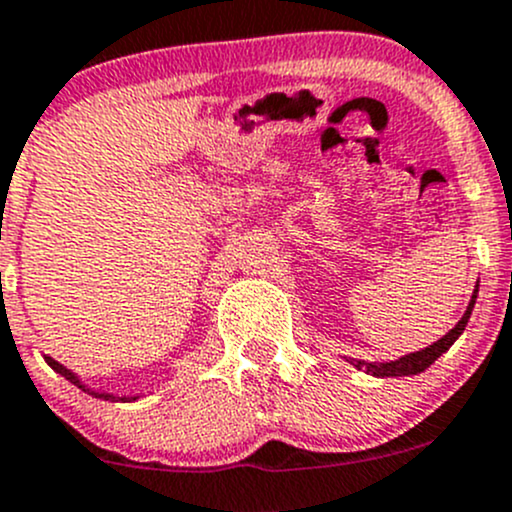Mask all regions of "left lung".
<instances>
[{"label":"left lung","mask_w":512,"mask_h":512,"mask_svg":"<svg viewBox=\"0 0 512 512\" xmlns=\"http://www.w3.org/2000/svg\"><path fill=\"white\" fill-rule=\"evenodd\" d=\"M476 297H478V287L473 289V297H471V304H468L466 314L461 317V322L456 324V327L451 329V332L446 334V337H441L438 342H433L431 347L421 349V352H414V354H406L401 356V359L396 361H371V364H366V361H356L352 359V364L356 369H361L364 366L366 371H369L371 376H379V379H386V376H411V374H421V371H426L428 366L433 364V361L438 359L441 354H446L448 349H451V344L456 342L458 337L463 334V329H466L468 319H471V312H473V304H476Z\"/></svg>","instance_id":"obj_1"}]
</instances>
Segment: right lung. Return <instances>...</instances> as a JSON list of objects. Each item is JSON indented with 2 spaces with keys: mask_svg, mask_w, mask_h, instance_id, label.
Masks as SVG:
<instances>
[{
  "mask_svg": "<svg viewBox=\"0 0 512 512\" xmlns=\"http://www.w3.org/2000/svg\"><path fill=\"white\" fill-rule=\"evenodd\" d=\"M44 359H46V364H49L51 369L56 371V374H61V376H64V379H69L71 384H76V386H79V389L89 391V394H91V396H96V399H103V401H136V399H138V396H113V394H98V391H91V389H86V386L81 384V381H79V376H76V374H71V371L66 369V366H61L59 361H54V359H51V356H44Z\"/></svg>",
  "mask_w": 512,
  "mask_h": 512,
  "instance_id": "add662e5",
  "label": "right lung"
}]
</instances>
